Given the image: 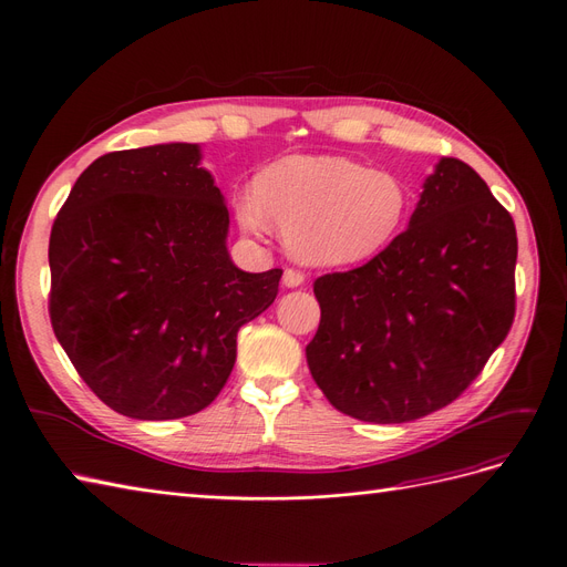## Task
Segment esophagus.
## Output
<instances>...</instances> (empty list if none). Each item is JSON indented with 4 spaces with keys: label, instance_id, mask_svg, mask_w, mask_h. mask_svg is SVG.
I'll return each instance as SVG.
<instances>
[{
    "label": "esophagus",
    "instance_id": "34e87169",
    "mask_svg": "<svg viewBox=\"0 0 567 567\" xmlns=\"http://www.w3.org/2000/svg\"><path fill=\"white\" fill-rule=\"evenodd\" d=\"M282 282H285V287H299L306 282V272L299 268H287L282 276Z\"/></svg>",
    "mask_w": 567,
    "mask_h": 567
}]
</instances>
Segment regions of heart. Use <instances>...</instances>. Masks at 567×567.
<instances>
[{
  "label": "heart",
  "mask_w": 567,
  "mask_h": 567,
  "mask_svg": "<svg viewBox=\"0 0 567 567\" xmlns=\"http://www.w3.org/2000/svg\"><path fill=\"white\" fill-rule=\"evenodd\" d=\"M409 184L341 156H289L257 177L255 196L236 200L238 221L264 234L285 230L291 255L312 266L354 264L379 255L404 228Z\"/></svg>",
  "instance_id": "1"
}]
</instances>
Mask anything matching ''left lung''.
Returning a JSON list of instances; mask_svg holds the SVG:
<instances>
[{"mask_svg":"<svg viewBox=\"0 0 567 567\" xmlns=\"http://www.w3.org/2000/svg\"><path fill=\"white\" fill-rule=\"evenodd\" d=\"M516 255L514 219L488 184L439 161L404 234L312 285L322 318L306 360L331 406L409 423L457 400L512 329Z\"/></svg>","mask_w":567,"mask_h":567,"instance_id":"1","label":"left lung"}]
</instances>
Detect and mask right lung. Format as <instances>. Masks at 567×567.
Listing matches in <instances>:
<instances>
[{
	"label": "right lung",
	"mask_w": 567,
	"mask_h": 567,
	"mask_svg": "<svg viewBox=\"0 0 567 567\" xmlns=\"http://www.w3.org/2000/svg\"><path fill=\"white\" fill-rule=\"evenodd\" d=\"M198 144L104 154L81 173L51 228L49 316L100 400L137 421L215 402L238 329L276 301L282 268L228 257V209Z\"/></svg>",
	"instance_id": "right-lung-1"
}]
</instances>
